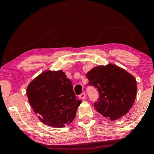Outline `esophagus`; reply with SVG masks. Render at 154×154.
<instances>
[{"instance_id": "obj_1", "label": "esophagus", "mask_w": 154, "mask_h": 154, "mask_svg": "<svg viewBox=\"0 0 154 154\" xmlns=\"http://www.w3.org/2000/svg\"><path fill=\"white\" fill-rule=\"evenodd\" d=\"M79 98H81V99H85L86 97L85 93H82L80 95H79Z\"/></svg>"}]
</instances>
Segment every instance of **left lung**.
<instances>
[{"instance_id":"8db88e82","label":"left lung","mask_w":154,"mask_h":154,"mask_svg":"<svg viewBox=\"0 0 154 154\" xmlns=\"http://www.w3.org/2000/svg\"><path fill=\"white\" fill-rule=\"evenodd\" d=\"M90 85L99 92L95 109L108 119L114 121L125 116L132 107L137 94L135 77L116 65L98 66L86 74Z\"/></svg>"}]
</instances>
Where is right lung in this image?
<instances>
[{
    "label": "right lung",
    "mask_w": 154,
    "mask_h": 154,
    "mask_svg": "<svg viewBox=\"0 0 154 154\" xmlns=\"http://www.w3.org/2000/svg\"><path fill=\"white\" fill-rule=\"evenodd\" d=\"M26 95L38 119L53 128L69 125L82 103L76 98L71 79L62 70L42 72L28 85Z\"/></svg>",
    "instance_id": "right-lung-1"
}]
</instances>
